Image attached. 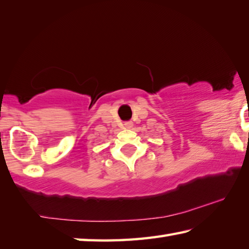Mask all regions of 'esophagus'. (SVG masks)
I'll list each match as a JSON object with an SVG mask.
<instances>
[{"mask_svg":"<svg viewBox=\"0 0 249 249\" xmlns=\"http://www.w3.org/2000/svg\"><path fill=\"white\" fill-rule=\"evenodd\" d=\"M124 126L126 128H132L133 126V122H126V123L124 124Z\"/></svg>","mask_w":249,"mask_h":249,"instance_id":"obj_1","label":"esophagus"}]
</instances>
